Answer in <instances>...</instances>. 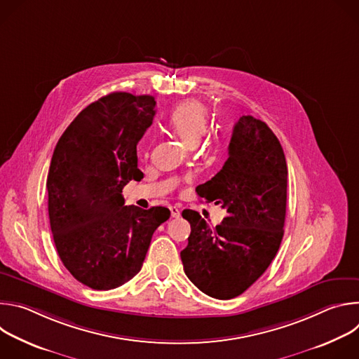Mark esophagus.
Returning <instances> with one entry per match:
<instances>
[{"label":"esophagus","instance_id":"34e87169","mask_svg":"<svg viewBox=\"0 0 359 359\" xmlns=\"http://www.w3.org/2000/svg\"><path fill=\"white\" fill-rule=\"evenodd\" d=\"M169 209H170V215H172V217H179V216H180V210H179L177 208L170 206Z\"/></svg>","mask_w":359,"mask_h":359}]
</instances>
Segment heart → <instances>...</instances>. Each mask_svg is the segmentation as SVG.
I'll return each mask as SVG.
<instances>
[{
	"label": "heart",
	"mask_w": 359,
	"mask_h": 359,
	"mask_svg": "<svg viewBox=\"0 0 359 359\" xmlns=\"http://www.w3.org/2000/svg\"><path fill=\"white\" fill-rule=\"evenodd\" d=\"M208 126V109L197 100H187L179 105L168 121L169 130L189 147H194L200 142Z\"/></svg>",
	"instance_id": "heart-1"
}]
</instances>
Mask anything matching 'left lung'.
Listing matches in <instances>:
<instances>
[{
	"mask_svg": "<svg viewBox=\"0 0 359 359\" xmlns=\"http://www.w3.org/2000/svg\"><path fill=\"white\" fill-rule=\"evenodd\" d=\"M287 162L266 122L250 115L234 125L229 159L196 191L227 210L212 229L194 210H183L191 231L180 252L189 280L204 294L230 299L257 281L280 248L287 208Z\"/></svg>",
	"mask_w": 359,
	"mask_h": 359,
	"instance_id": "1",
	"label": "left lung"
}]
</instances>
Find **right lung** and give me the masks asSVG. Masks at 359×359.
Listing matches in <instances>:
<instances>
[{
  "instance_id": "right-lung-1",
  "label": "right lung",
  "mask_w": 359,
  "mask_h": 359,
  "mask_svg": "<svg viewBox=\"0 0 359 359\" xmlns=\"http://www.w3.org/2000/svg\"><path fill=\"white\" fill-rule=\"evenodd\" d=\"M150 95L114 92L88 105L60 137L46 179L48 215L67 270L93 290L135 277L155 230L170 217L162 206H125L123 187L140 182L136 144L151 125Z\"/></svg>"
}]
</instances>
